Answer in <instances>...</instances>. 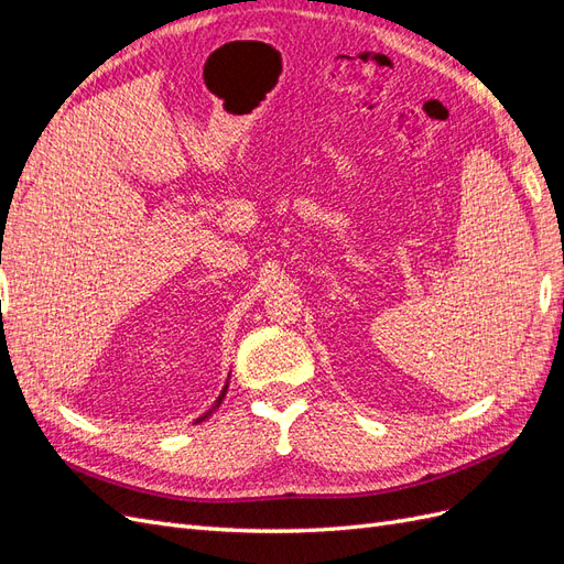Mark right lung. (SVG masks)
<instances>
[{"mask_svg": "<svg viewBox=\"0 0 564 564\" xmlns=\"http://www.w3.org/2000/svg\"><path fill=\"white\" fill-rule=\"evenodd\" d=\"M228 383H230V377H228V381H226V386H224V390H220V395L216 398V402H214V406L212 409H207V412H204L199 419H195V423H202V421H207L214 412H216V409L220 406V402H224V398H226V392H228Z\"/></svg>", "mask_w": 564, "mask_h": 564, "instance_id": "obj_1", "label": "right lung"}]
</instances>
